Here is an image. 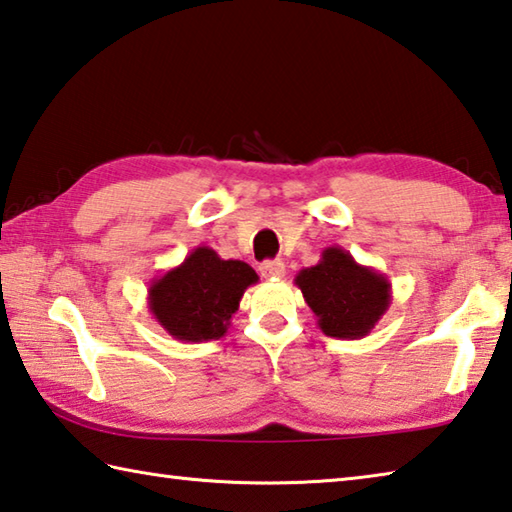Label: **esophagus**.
Here are the masks:
<instances>
[{
    "mask_svg": "<svg viewBox=\"0 0 512 512\" xmlns=\"http://www.w3.org/2000/svg\"><path fill=\"white\" fill-rule=\"evenodd\" d=\"M259 273H262L266 280H275V277H284L286 266L280 259H266V262L259 264Z\"/></svg>",
    "mask_w": 512,
    "mask_h": 512,
    "instance_id": "1",
    "label": "esophagus"
}]
</instances>
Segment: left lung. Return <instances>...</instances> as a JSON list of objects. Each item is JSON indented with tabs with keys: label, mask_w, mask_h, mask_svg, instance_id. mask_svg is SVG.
I'll list each match as a JSON object with an SVG mask.
<instances>
[{
	"label": "left lung",
	"mask_w": 512,
	"mask_h": 512,
	"mask_svg": "<svg viewBox=\"0 0 512 512\" xmlns=\"http://www.w3.org/2000/svg\"><path fill=\"white\" fill-rule=\"evenodd\" d=\"M295 286L318 318L324 336L338 340L369 336L392 304L387 277L358 264L340 246L324 248L318 264L295 275Z\"/></svg>",
	"instance_id": "left-lung-1"
}]
</instances>
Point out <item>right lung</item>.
<instances>
[{
	"mask_svg": "<svg viewBox=\"0 0 512 512\" xmlns=\"http://www.w3.org/2000/svg\"><path fill=\"white\" fill-rule=\"evenodd\" d=\"M257 273L239 259H221L197 246L179 266L152 280L147 306L154 320L179 342H208L226 336L248 286Z\"/></svg>",
	"mask_w": 512,
	"mask_h": 512,
	"instance_id": "right-lung-1",
	"label": "right lung"
}]
</instances>
